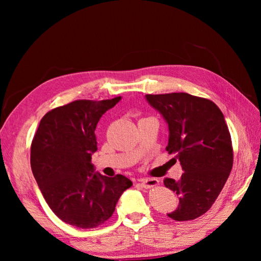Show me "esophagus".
I'll list each match as a JSON object with an SVG mask.
<instances>
[{"label": "esophagus", "instance_id": "obj_1", "mask_svg": "<svg viewBox=\"0 0 261 261\" xmlns=\"http://www.w3.org/2000/svg\"><path fill=\"white\" fill-rule=\"evenodd\" d=\"M139 182H140L141 185H143V188H145V189L156 187V185L159 184V180L156 178H151V177L143 178V179H140Z\"/></svg>", "mask_w": 261, "mask_h": 261}]
</instances>
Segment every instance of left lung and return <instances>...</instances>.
Instances as JSON below:
<instances>
[{"mask_svg":"<svg viewBox=\"0 0 261 261\" xmlns=\"http://www.w3.org/2000/svg\"><path fill=\"white\" fill-rule=\"evenodd\" d=\"M147 102L168 124L167 152L176 153L184 173L166 177V188L178 196V207L167 215L176 221L199 218L214 204L230 174L231 137L213 101L188 93L146 94Z\"/></svg>","mask_w":261,"mask_h":261,"instance_id":"1","label":"left lung"}]
</instances>
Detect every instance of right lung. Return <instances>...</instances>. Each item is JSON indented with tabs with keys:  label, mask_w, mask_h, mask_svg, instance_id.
<instances>
[{
	"label": "right lung",
	"mask_w": 261,
	"mask_h": 261,
	"mask_svg": "<svg viewBox=\"0 0 261 261\" xmlns=\"http://www.w3.org/2000/svg\"><path fill=\"white\" fill-rule=\"evenodd\" d=\"M121 96L101 101L76 100L48 112L31 145V168L51 211L77 228L91 229L113 215L132 182L123 175L107 177L94 171L95 127Z\"/></svg>",
	"instance_id": "1"
}]
</instances>
